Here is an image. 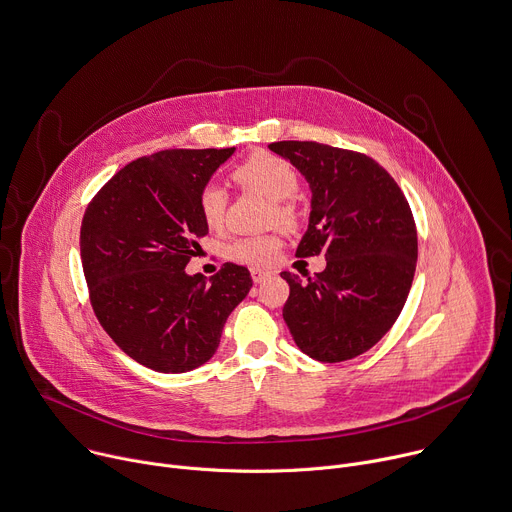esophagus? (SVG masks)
Masks as SVG:
<instances>
[{
	"mask_svg": "<svg viewBox=\"0 0 512 512\" xmlns=\"http://www.w3.org/2000/svg\"><path fill=\"white\" fill-rule=\"evenodd\" d=\"M270 276H272V272H270V270H262V268H254V270H252V280H254L256 284H260V282L268 280Z\"/></svg>",
	"mask_w": 512,
	"mask_h": 512,
	"instance_id": "1",
	"label": "esophagus"
}]
</instances>
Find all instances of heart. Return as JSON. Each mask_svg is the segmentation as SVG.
<instances>
[{
  "label": "heart",
  "mask_w": 512,
  "mask_h": 512,
  "mask_svg": "<svg viewBox=\"0 0 512 512\" xmlns=\"http://www.w3.org/2000/svg\"><path fill=\"white\" fill-rule=\"evenodd\" d=\"M234 179L246 189H256L270 197L268 222L294 226L298 222V206L290 197L298 189V173L294 167L272 153H254L234 169ZM199 212L210 230H220L226 222L228 191L220 183H208L199 193ZM282 250V238L276 232L244 236L228 246V256L252 268H266L276 262Z\"/></svg>",
  "instance_id": "1"
}]
</instances>
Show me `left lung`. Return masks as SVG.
Masks as SVG:
<instances>
[{
	"mask_svg": "<svg viewBox=\"0 0 512 512\" xmlns=\"http://www.w3.org/2000/svg\"><path fill=\"white\" fill-rule=\"evenodd\" d=\"M311 187V216L296 256L325 254L327 268L302 280L282 272V309L296 347L323 363L369 351L410 294L418 232L403 191L371 157L315 141H278ZM304 276V274H302Z\"/></svg>",
	"mask_w": 512,
	"mask_h": 512,
	"instance_id": "8db88e82",
	"label": "left lung"
}]
</instances>
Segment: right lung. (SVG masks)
<instances>
[{
	"label": "right lung",
	"mask_w": 512,
	"mask_h": 512,
	"mask_svg": "<svg viewBox=\"0 0 512 512\" xmlns=\"http://www.w3.org/2000/svg\"><path fill=\"white\" fill-rule=\"evenodd\" d=\"M230 149H169L125 165L92 197L80 258L98 323L137 363L185 373L214 357L230 313L252 288L226 262L210 280L187 262L208 234L199 193Z\"/></svg>",
	"instance_id": "1"
}]
</instances>
